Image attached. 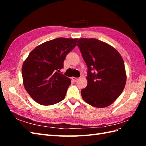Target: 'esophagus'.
<instances>
[{"label":"esophagus","mask_w":146,"mask_h":146,"mask_svg":"<svg viewBox=\"0 0 146 146\" xmlns=\"http://www.w3.org/2000/svg\"><path fill=\"white\" fill-rule=\"evenodd\" d=\"M79 78H75V77H72V78H71V79H72V80H73L74 82H76V81H78V80H79Z\"/></svg>","instance_id":"1"}]
</instances>
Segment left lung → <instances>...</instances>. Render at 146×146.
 Wrapping results in <instances>:
<instances>
[{
	"mask_svg": "<svg viewBox=\"0 0 146 146\" xmlns=\"http://www.w3.org/2000/svg\"><path fill=\"white\" fill-rule=\"evenodd\" d=\"M77 46L87 65L86 87L82 89L83 100L92 106L104 108L113 104L124 89V62L112 46L95 38H81Z\"/></svg>",
	"mask_w": 146,
	"mask_h": 146,
	"instance_id": "obj_1",
	"label": "left lung"
}]
</instances>
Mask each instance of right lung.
Wrapping results in <instances>:
<instances>
[{"instance_id": "1", "label": "right lung", "mask_w": 146, "mask_h": 146, "mask_svg": "<svg viewBox=\"0 0 146 146\" xmlns=\"http://www.w3.org/2000/svg\"><path fill=\"white\" fill-rule=\"evenodd\" d=\"M77 40L59 38L46 41L34 49L24 61V88L37 103L51 105L64 98L71 80L60 72Z\"/></svg>"}]
</instances>
